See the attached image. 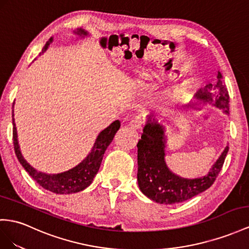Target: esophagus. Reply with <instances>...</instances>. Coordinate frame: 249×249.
Returning a JSON list of instances; mask_svg holds the SVG:
<instances>
[{
	"label": "esophagus",
	"instance_id": "obj_1",
	"mask_svg": "<svg viewBox=\"0 0 249 249\" xmlns=\"http://www.w3.org/2000/svg\"><path fill=\"white\" fill-rule=\"evenodd\" d=\"M144 123H145V122H144V120H143L142 118L136 117V118H133V119L130 120L129 125H130V127H132V128L140 129V128H141V127L144 125Z\"/></svg>",
	"mask_w": 249,
	"mask_h": 249
}]
</instances>
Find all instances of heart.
Returning <instances> with one entry per match:
<instances>
[{"label":"heart","mask_w":249,"mask_h":249,"mask_svg":"<svg viewBox=\"0 0 249 249\" xmlns=\"http://www.w3.org/2000/svg\"><path fill=\"white\" fill-rule=\"evenodd\" d=\"M146 80L147 79V76H146ZM194 83V79L193 78H188L186 81H184L183 83H180V84H177L168 93V97L171 101H179L181 99H183L185 97L186 94H188V92L190 91L191 89V85H193ZM151 86V84H147V83L145 82H141L139 83L138 86H137V90L138 91H141L143 89H147Z\"/></svg>","instance_id":"1"}]
</instances>
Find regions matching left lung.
Wrapping results in <instances>:
<instances>
[{"mask_svg": "<svg viewBox=\"0 0 249 249\" xmlns=\"http://www.w3.org/2000/svg\"><path fill=\"white\" fill-rule=\"evenodd\" d=\"M218 89V93H213ZM196 99L210 102L225 113L229 110V94L222 83V74L218 71L215 86L206 85L196 93ZM145 125L138 147V183L142 193L152 201L160 204L184 202L208 189L215 181L224 164L229 147L226 146L220 158L210 168L208 175L197 179H183L171 173L164 161L165 135L163 125L150 122Z\"/></svg>", "mask_w": 249, "mask_h": 249, "instance_id": "left-lung-1", "label": "left lung"}]
</instances>
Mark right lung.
<instances>
[{
  "mask_svg": "<svg viewBox=\"0 0 249 249\" xmlns=\"http://www.w3.org/2000/svg\"><path fill=\"white\" fill-rule=\"evenodd\" d=\"M78 34L85 36L87 35L86 31L83 29H79ZM52 41L53 37L49 40V42ZM49 42H47L46 45L44 46L43 52H45L48 48ZM12 113H14V109H12ZM12 125H14V128H12V140H14L15 152L18 162L22 164V166L25 168V170H26L29 176L43 188H45L49 191H53L54 194L66 195L78 193V191L85 189L87 186L90 185L94 176L97 175L98 170L101 166L105 150L112 142L114 135H116V132L120 128L121 123L119 120L114 121L113 123H111L107 128H105L100 133L97 138V141H95L93 145L91 152L87 156L85 160H83L82 163L78 165V166L66 171V173H62L58 175L43 174L30 166L26 162V160L23 158L20 151V147H18L14 114H12Z\"/></svg>",
  "mask_w": 249,
  "mask_h": 249,
  "instance_id": "right-lung-1",
  "label": "right lung"
}]
</instances>
